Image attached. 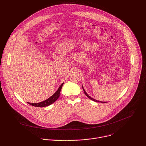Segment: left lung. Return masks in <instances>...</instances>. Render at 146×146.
<instances>
[{"mask_svg": "<svg viewBox=\"0 0 146 146\" xmlns=\"http://www.w3.org/2000/svg\"><path fill=\"white\" fill-rule=\"evenodd\" d=\"M82 90H83V91H84V94H85V95L89 98V99H90L91 100H93V101H94V102H100V103H106V102H102V101H99V100H96V99H94V98H91L90 96H89L88 94H87V93L86 92V91H85V90L84 89V87H83L82 86Z\"/></svg>", "mask_w": 146, "mask_h": 146, "instance_id": "obj_1", "label": "left lung"}]
</instances>
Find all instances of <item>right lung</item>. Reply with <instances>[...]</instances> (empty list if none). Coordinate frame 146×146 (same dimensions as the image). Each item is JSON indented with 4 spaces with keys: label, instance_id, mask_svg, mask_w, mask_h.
<instances>
[{
    "label": "right lung",
    "instance_id": "right-lung-1",
    "mask_svg": "<svg viewBox=\"0 0 146 146\" xmlns=\"http://www.w3.org/2000/svg\"><path fill=\"white\" fill-rule=\"evenodd\" d=\"M64 83L60 86V87H59V88L58 89V90L49 98H48L47 99H46L44 101H43L41 102H39V103H28L29 105L33 106H35V107H39V108H43V107H46V106H48L51 104H52L53 103H54L59 98V94H60V92L61 90V88L62 87V86H63Z\"/></svg>",
    "mask_w": 146,
    "mask_h": 146
}]
</instances>
